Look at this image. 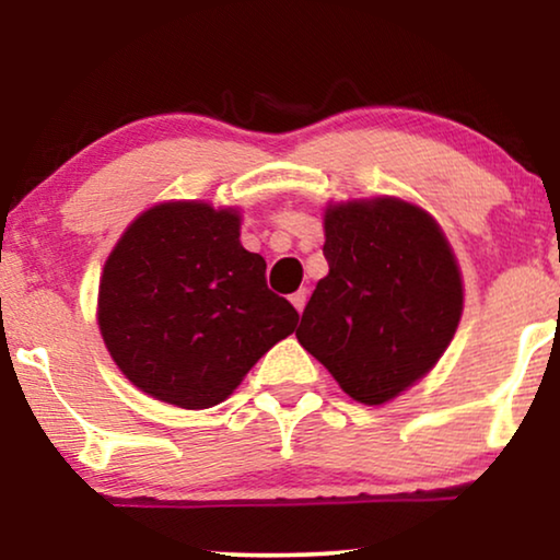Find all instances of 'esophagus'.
<instances>
[{
	"label": "esophagus",
	"instance_id": "1",
	"mask_svg": "<svg viewBox=\"0 0 560 560\" xmlns=\"http://www.w3.org/2000/svg\"><path fill=\"white\" fill-rule=\"evenodd\" d=\"M305 298H308V293H305V290H295V293L290 295V303L295 305L298 313H303V308H305Z\"/></svg>",
	"mask_w": 560,
	"mask_h": 560
}]
</instances>
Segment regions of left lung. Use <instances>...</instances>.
Instances as JSON below:
<instances>
[{"instance_id":"left-lung-1","label":"left lung","mask_w":560,"mask_h":560,"mask_svg":"<svg viewBox=\"0 0 560 560\" xmlns=\"http://www.w3.org/2000/svg\"><path fill=\"white\" fill-rule=\"evenodd\" d=\"M328 275L305 305L298 341L343 393L382 405L439 362L464 290L439 224L397 198L326 211Z\"/></svg>"}]
</instances>
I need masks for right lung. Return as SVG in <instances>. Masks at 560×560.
I'll use <instances>...</instances> for the list:
<instances>
[{
	"mask_svg": "<svg viewBox=\"0 0 560 560\" xmlns=\"http://www.w3.org/2000/svg\"><path fill=\"white\" fill-rule=\"evenodd\" d=\"M240 242V217L209 203H160L121 234L98 285V328L127 380L186 410L219 405L298 311Z\"/></svg>",
	"mask_w": 560,
	"mask_h": 560,
	"instance_id": "add662e5",
	"label": "right lung"
}]
</instances>
